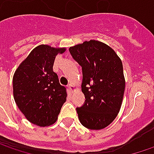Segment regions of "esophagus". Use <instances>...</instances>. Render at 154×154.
Returning <instances> with one entry per match:
<instances>
[{
	"mask_svg": "<svg viewBox=\"0 0 154 154\" xmlns=\"http://www.w3.org/2000/svg\"><path fill=\"white\" fill-rule=\"evenodd\" d=\"M68 89H69V91L71 92H74V91L76 90L75 86H74V85H73V84H69V85H68Z\"/></svg>",
	"mask_w": 154,
	"mask_h": 154,
	"instance_id": "1",
	"label": "esophagus"
}]
</instances>
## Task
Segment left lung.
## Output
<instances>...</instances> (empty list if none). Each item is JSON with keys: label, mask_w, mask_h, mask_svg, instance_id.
I'll return each instance as SVG.
<instances>
[{"label": "left lung", "mask_w": 154, "mask_h": 154, "mask_svg": "<svg viewBox=\"0 0 154 154\" xmlns=\"http://www.w3.org/2000/svg\"><path fill=\"white\" fill-rule=\"evenodd\" d=\"M82 67L81 90L86 102L77 108L80 123L88 129H103L115 120L125 90L122 62L115 51L98 40L85 41L69 48Z\"/></svg>", "instance_id": "left-lung-1"}]
</instances>
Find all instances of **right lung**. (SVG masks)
<instances>
[{
	"label": "right lung",
	"instance_id": "1",
	"mask_svg": "<svg viewBox=\"0 0 154 154\" xmlns=\"http://www.w3.org/2000/svg\"><path fill=\"white\" fill-rule=\"evenodd\" d=\"M66 48L40 45L19 65L13 77L14 98L28 121L39 127L54 124L67 100L66 88L53 71L58 54Z\"/></svg>",
	"mask_w": 154,
	"mask_h": 154
}]
</instances>
